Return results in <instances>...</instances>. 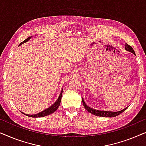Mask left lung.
<instances>
[{"instance_id":"obj_1","label":"left lung","mask_w":146,"mask_h":146,"mask_svg":"<svg viewBox=\"0 0 146 146\" xmlns=\"http://www.w3.org/2000/svg\"><path fill=\"white\" fill-rule=\"evenodd\" d=\"M125 49L126 50L130 52H132L133 54H135V52L132 48V47L130 46L127 44L126 43L125 44ZM82 103L84 106L85 109L87 111H88V112L92 113V114L97 115V116H100V117H115L117 115L120 114L121 113H122L123 111H125V110L127 109V108H125L122 110L119 111H103V110H94L91 108L90 107L88 106L86 104L84 101V99L82 98Z\"/></svg>"}]
</instances>
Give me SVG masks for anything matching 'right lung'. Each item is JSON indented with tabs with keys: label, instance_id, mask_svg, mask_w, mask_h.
Returning a JSON list of instances; mask_svg holds the SVG:
<instances>
[{
	"label": "right lung",
	"instance_id": "1",
	"mask_svg": "<svg viewBox=\"0 0 146 146\" xmlns=\"http://www.w3.org/2000/svg\"><path fill=\"white\" fill-rule=\"evenodd\" d=\"M32 38V36H29V38H27V39L25 40H24L23 42H22L21 43H20L19 46H21V44H23L25 42H27L30 39H31ZM62 90L60 92V94L58 98L57 99V100L55 102L54 104H53L51 106H50L49 108H48L47 109L41 111V112L40 113H38L36 114H34V115H29V114H26V113H24V114L27 115V116H29V117H44V116H46V115H48L50 114H51V113H52L54 112V111L56 110L58 108L60 104V102H61V98H62Z\"/></svg>",
	"mask_w": 146,
	"mask_h": 146
}]
</instances>
